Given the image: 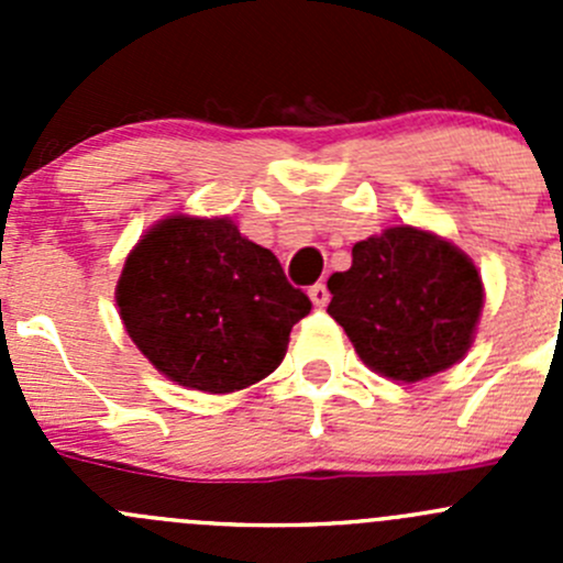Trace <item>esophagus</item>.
I'll use <instances>...</instances> for the list:
<instances>
[{
  "instance_id": "34e87169",
  "label": "esophagus",
  "mask_w": 563,
  "mask_h": 563,
  "mask_svg": "<svg viewBox=\"0 0 563 563\" xmlns=\"http://www.w3.org/2000/svg\"><path fill=\"white\" fill-rule=\"evenodd\" d=\"M308 297H310V302L316 305V308H327L329 291H327V286H323V283H316V286H310Z\"/></svg>"
}]
</instances>
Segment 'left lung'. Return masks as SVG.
I'll return each mask as SVG.
<instances>
[{
	"mask_svg": "<svg viewBox=\"0 0 563 563\" xmlns=\"http://www.w3.org/2000/svg\"><path fill=\"white\" fill-rule=\"evenodd\" d=\"M327 288V313L345 329L362 362L406 384L463 360L485 305L474 261L413 225L356 242L351 269L334 272Z\"/></svg>",
	"mask_w": 563,
	"mask_h": 563,
	"instance_id": "1",
	"label": "left lung"
}]
</instances>
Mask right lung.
<instances>
[{"instance_id":"right-lung-1","label":"right lung","mask_w":563,"mask_h":563,"mask_svg":"<svg viewBox=\"0 0 563 563\" xmlns=\"http://www.w3.org/2000/svg\"><path fill=\"white\" fill-rule=\"evenodd\" d=\"M130 340L179 387L225 395L269 376L308 294L229 218L172 214L130 250L117 283Z\"/></svg>"}]
</instances>
